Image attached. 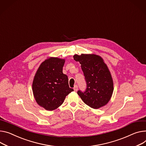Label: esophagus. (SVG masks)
<instances>
[{
	"instance_id": "1",
	"label": "esophagus",
	"mask_w": 146,
	"mask_h": 146,
	"mask_svg": "<svg viewBox=\"0 0 146 146\" xmlns=\"http://www.w3.org/2000/svg\"><path fill=\"white\" fill-rule=\"evenodd\" d=\"M78 88V85H75L74 86V90L75 91H77Z\"/></svg>"
}]
</instances>
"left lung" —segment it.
Wrapping results in <instances>:
<instances>
[{
    "mask_svg": "<svg viewBox=\"0 0 146 146\" xmlns=\"http://www.w3.org/2000/svg\"><path fill=\"white\" fill-rule=\"evenodd\" d=\"M73 57L81 64L86 83L85 91L79 90L78 95L86 105L93 109L106 105L113 94V82L104 60L95 54H75Z\"/></svg>",
    "mask_w": 146,
    "mask_h": 146,
    "instance_id": "1",
    "label": "left lung"
}]
</instances>
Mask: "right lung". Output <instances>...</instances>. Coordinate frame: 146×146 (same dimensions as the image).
I'll return each instance as SVG.
<instances>
[{"label": "right lung", "instance_id": "add662e5", "mask_svg": "<svg viewBox=\"0 0 146 146\" xmlns=\"http://www.w3.org/2000/svg\"><path fill=\"white\" fill-rule=\"evenodd\" d=\"M64 59L50 57L42 62L33 80L32 88L37 103L47 110L58 108L74 89L62 72Z\"/></svg>", "mask_w": 146, "mask_h": 146}]
</instances>
